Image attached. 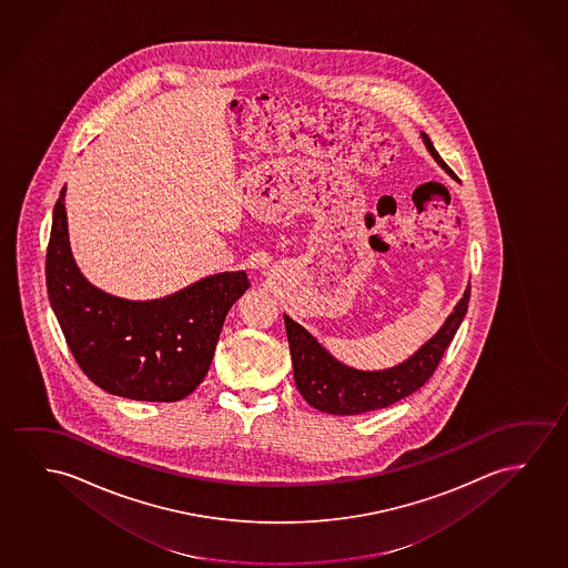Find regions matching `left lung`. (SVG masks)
Listing matches in <instances>:
<instances>
[{"mask_svg": "<svg viewBox=\"0 0 568 568\" xmlns=\"http://www.w3.org/2000/svg\"><path fill=\"white\" fill-rule=\"evenodd\" d=\"M419 134L437 164L455 178L449 165L437 154L428 134ZM469 298L470 285H467L459 303L445 318L444 326L437 329L436 336L429 337L428 342L406 362L378 371L355 369L337 362L308 329L288 318L287 314H283L298 393L316 410L334 416L365 414L403 400L412 393H416L419 387H424L426 381L434 375L445 349L452 344L455 332L459 329L460 322L467 314Z\"/></svg>", "mask_w": 568, "mask_h": 568, "instance_id": "left-lung-1", "label": "left lung"}]
</instances>
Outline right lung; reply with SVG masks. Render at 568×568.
<instances>
[{"mask_svg": "<svg viewBox=\"0 0 568 568\" xmlns=\"http://www.w3.org/2000/svg\"><path fill=\"white\" fill-rule=\"evenodd\" d=\"M67 187L60 191L47 250L50 306L83 373L109 395L175 403L191 395L213 362L222 324L250 287L246 272H224L154 301L93 287L68 240Z\"/></svg>", "mask_w": 568, "mask_h": 568, "instance_id": "add662e5", "label": "right lung"}]
</instances>
